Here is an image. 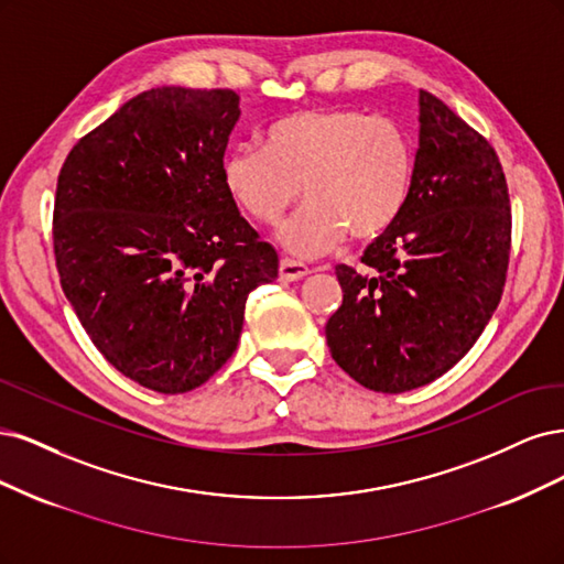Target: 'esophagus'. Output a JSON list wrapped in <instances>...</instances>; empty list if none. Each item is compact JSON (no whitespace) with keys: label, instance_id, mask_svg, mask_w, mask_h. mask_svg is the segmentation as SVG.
<instances>
[{"label":"esophagus","instance_id":"obj_1","mask_svg":"<svg viewBox=\"0 0 564 564\" xmlns=\"http://www.w3.org/2000/svg\"><path fill=\"white\" fill-rule=\"evenodd\" d=\"M308 269L304 262H297V260H281V264H279V276H281V281H300V279H304L306 274H308Z\"/></svg>","mask_w":564,"mask_h":564}]
</instances>
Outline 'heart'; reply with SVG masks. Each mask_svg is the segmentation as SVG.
Here are the masks:
<instances>
[{"mask_svg": "<svg viewBox=\"0 0 564 564\" xmlns=\"http://www.w3.org/2000/svg\"><path fill=\"white\" fill-rule=\"evenodd\" d=\"M414 177V150L391 119L344 107L285 115L269 126L264 150L241 144L223 161V183L260 225L306 206L281 229L300 258L333 250L344 234L358 241L384 234L401 217Z\"/></svg>", "mask_w": 564, "mask_h": 564, "instance_id": "heart-1", "label": "heart"}]
</instances>
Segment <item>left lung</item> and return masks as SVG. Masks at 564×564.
I'll list each match as a JSON object with an SVG mask.
<instances>
[{
  "instance_id": "1",
  "label": "left lung",
  "mask_w": 564,
  "mask_h": 564,
  "mask_svg": "<svg viewBox=\"0 0 564 564\" xmlns=\"http://www.w3.org/2000/svg\"><path fill=\"white\" fill-rule=\"evenodd\" d=\"M511 202L499 156L449 107L420 90V150L401 217L337 264L341 306L325 323L337 366L379 393H403L468 354L501 300Z\"/></svg>"
}]
</instances>
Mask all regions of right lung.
<instances>
[{"mask_svg": "<svg viewBox=\"0 0 564 564\" xmlns=\"http://www.w3.org/2000/svg\"><path fill=\"white\" fill-rule=\"evenodd\" d=\"M229 88L144 90L67 154L53 206L63 293L140 387L187 393L236 351L250 290L279 256L223 183Z\"/></svg>", "mask_w": 564, "mask_h": 564, "instance_id": "1", "label": "right lung"}]
</instances>
